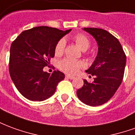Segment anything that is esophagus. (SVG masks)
<instances>
[{
  "mask_svg": "<svg viewBox=\"0 0 135 135\" xmlns=\"http://www.w3.org/2000/svg\"><path fill=\"white\" fill-rule=\"evenodd\" d=\"M66 77L67 78V79H74V76H70V75H66Z\"/></svg>",
  "mask_w": 135,
  "mask_h": 135,
  "instance_id": "1",
  "label": "esophagus"
}]
</instances>
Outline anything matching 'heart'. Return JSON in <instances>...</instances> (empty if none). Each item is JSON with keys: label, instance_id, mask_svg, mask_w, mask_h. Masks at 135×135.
Returning a JSON list of instances; mask_svg holds the SVG:
<instances>
[{"label": "heart", "instance_id": "obj_1", "mask_svg": "<svg viewBox=\"0 0 135 135\" xmlns=\"http://www.w3.org/2000/svg\"><path fill=\"white\" fill-rule=\"evenodd\" d=\"M74 40L76 45L82 50H88L90 45V39L84 34H77L74 37ZM66 42L64 39L60 40L55 47V54L56 56H61L64 52ZM84 66V63L80 61H76L69 58H65L59 62V68L65 73L69 74H76L80 68Z\"/></svg>", "mask_w": 135, "mask_h": 135}]
</instances>
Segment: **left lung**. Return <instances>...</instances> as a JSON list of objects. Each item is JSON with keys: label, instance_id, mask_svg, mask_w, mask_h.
<instances>
[{"label": "left lung", "instance_id": "left-lung-1", "mask_svg": "<svg viewBox=\"0 0 135 135\" xmlns=\"http://www.w3.org/2000/svg\"><path fill=\"white\" fill-rule=\"evenodd\" d=\"M95 39L98 52L86 72L94 76L93 82L84 79V85L76 91L82 103L90 106L104 104L113 97L121 85L126 65L122 45L113 35L99 28H84Z\"/></svg>", "mask_w": 135, "mask_h": 135}]
</instances>
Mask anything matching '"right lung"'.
Instances as JSON below:
<instances>
[{
  "label": "right lung",
  "instance_id": "1",
  "mask_svg": "<svg viewBox=\"0 0 135 135\" xmlns=\"http://www.w3.org/2000/svg\"><path fill=\"white\" fill-rule=\"evenodd\" d=\"M71 30L62 31L37 27L20 34L11 45L9 73L17 90L27 99L42 101L55 93L64 74L59 70L49 74L43 68L55 56V47Z\"/></svg>",
  "mask_w": 135,
  "mask_h": 135
}]
</instances>
